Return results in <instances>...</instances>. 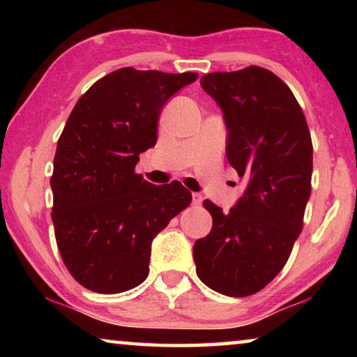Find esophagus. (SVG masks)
Segmentation results:
<instances>
[{
    "instance_id": "34e87169",
    "label": "esophagus",
    "mask_w": 357,
    "mask_h": 357,
    "mask_svg": "<svg viewBox=\"0 0 357 357\" xmlns=\"http://www.w3.org/2000/svg\"><path fill=\"white\" fill-rule=\"evenodd\" d=\"M192 203H193V206H199V204H202V202H203V197L199 193H193L192 195Z\"/></svg>"
}]
</instances>
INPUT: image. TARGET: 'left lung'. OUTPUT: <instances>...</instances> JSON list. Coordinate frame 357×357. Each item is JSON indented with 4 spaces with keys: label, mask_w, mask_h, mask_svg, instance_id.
Returning a JSON list of instances; mask_svg holds the SVG:
<instances>
[{
    "label": "left lung",
    "mask_w": 357,
    "mask_h": 357,
    "mask_svg": "<svg viewBox=\"0 0 357 357\" xmlns=\"http://www.w3.org/2000/svg\"><path fill=\"white\" fill-rule=\"evenodd\" d=\"M202 87L224 112L227 160L247 188L227 213L203 202L213 229L195 242L197 275L224 296H252L284 268L302 232L312 190L310 131L292 91L265 68L204 75Z\"/></svg>",
    "instance_id": "obj_1"
}]
</instances>
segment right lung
<instances>
[{"mask_svg": "<svg viewBox=\"0 0 357 357\" xmlns=\"http://www.w3.org/2000/svg\"><path fill=\"white\" fill-rule=\"evenodd\" d=\"M197 77L121 68L76 102L53 160L52 221L63 263L86 289L119 294L141 284L153 238L192 202L177 180L153 185L135 165L158 141L165 102Z\"/></svg>", "mask_w": 357, "mask_h": 357, "instance_id": "obj_1", "label": "right lung"}]
</instances>
